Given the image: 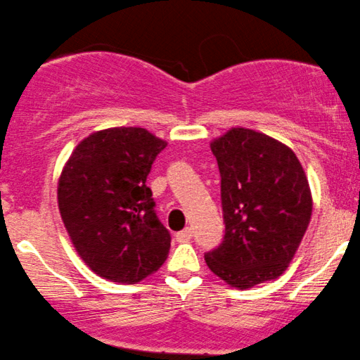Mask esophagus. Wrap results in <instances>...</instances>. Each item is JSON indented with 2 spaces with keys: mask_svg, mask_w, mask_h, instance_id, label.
I'll list each match as a JSON object with an SVG mask.
<instances>
[{
  "mask_svg": "<svg viewBox=\"0 0 360 360\" xmlns=\"http://www.w3.org/2000/svg\"><path fill=\"white\" fill-rule=\"evenodd\" d=\"M192 236H193L192 229H190V227H185L184 231L176 232L175 238H176V240H179V243H187V240L192 239Z\"/></svg>",
  "mask_w": 360,
  "mask_h": 360,
  "instance_id": "obj_1",
  "label": "esophagus"
}]
</instances>
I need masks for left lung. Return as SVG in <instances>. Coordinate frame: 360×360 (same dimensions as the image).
<instances>
[{"instance_id":"1","label":"left lung","mask_w":360,"mask_h":360,"mask_svg":"<svg viewBox=\"0 0 360 360\" xmlns=\"http://www.w3.org/2000/svg\"><path fill=\"white\" fill-rule=\"evenodd\" d=\"M210 148L221 172L226 232L205 263L234 288L274 280L288 268L311 217L303 167L288 146L246 128H232Z\"/></svg>"}]
</instances>
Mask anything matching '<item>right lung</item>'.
Wrapping results in <instances>:
<instances>
[{
  "instance_id": "obj_1",
  "label": "right lung",
  "mask_w": 360,
  "mask_h": 360,
  "mask_svg": "<svg viewBox=\"0 0 360 360\" xmlns=\"http://www.w3.org/2000/svg\"><path fill=\"white\" fill-rule=\"evenodd\" d=\"M165 146L143 128L103 129L82 139L63 167L62 221L79 256L105 280L133 285L167 259L172 236L146 185Z\"/></svg>"
}]
</instances>
